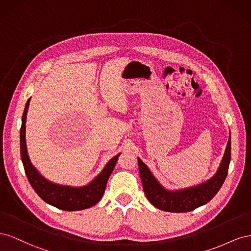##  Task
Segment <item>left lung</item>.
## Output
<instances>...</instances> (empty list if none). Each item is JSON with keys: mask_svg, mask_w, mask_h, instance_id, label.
<instances>
[{"mask_svg": "<svg viewBox=\"0 0 251 251\" xmlns=\"http://www.w3.org/2000/svg\"><path fill=\"white\" fill-rule=\"evenodd\" d=\"M231 138L228 142L219 168L214 176L200 184L179 189H168L157 180L153 173L140 158L138 159L139 175L144 194L155 207L170 212H187L209 202L223 185L230 163Z\"/></svg>", "mask_w": 251, "mask_h": 251, "instance_id": "left-lung-1", "label": "left lung"}]
</instances>
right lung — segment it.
<instances>
[{"label": "right lung", "mask_w": 251, "mask_h": 251, "mask_svg": "<svg viewBox=\"0 0 251 251\" xmlns=\"http://www.w3.org/2000/svg\"><path fill=\"white\" fill-rule=\"evenodd\" d=\"M30 100L31 98H29L27 100L24 113H23L20 134L21 158L29 183L31 184L35 193L45 202H47L48 204L56 208L67 211H75L94 206L102 198L105 186H107L108 179L111 176L114 168H115V164L118 160L120 153L110 159L108 163L104 165L102 171L86 185H65L55 183V182H52L47 178H45L32 164L27 151L26 118Z\"/></svg>", "instance_id": "add662e5"}]
</instances>
